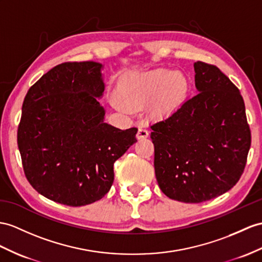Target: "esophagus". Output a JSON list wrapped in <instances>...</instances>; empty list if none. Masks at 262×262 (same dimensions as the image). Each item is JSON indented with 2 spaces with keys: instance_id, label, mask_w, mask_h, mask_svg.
<instances>
[{
  "instance_id": "obj_1",
  "label": "esophagus",
  "mask_w": 262,
  "mask_h": 262,
  "mask_svg": "<svg viewBox=\"0 0 262 262\" xmlns=\"http://www.w3.org/2000/svg\"><path fill=\"white\" fill-rule=\"evenodd\" d=\"M149 131L145 129L144 126H140L138 133H137V139H144V138H148L149 137Z\"/></svg>"
}]
</instances>
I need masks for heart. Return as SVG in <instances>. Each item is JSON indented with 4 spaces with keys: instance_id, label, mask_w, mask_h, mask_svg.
Wrapping results in <instances>:
<instances>
[{
    "instance_id": "1",
    "label": "heart",
    "mask_w": 262,
    "mask_h": 262,
    "mask_svg": "<svg viewBox=\"0 0 262 262\" xmlns=\"http://www.w3.org/2000/svg\"><path fill=\"white\" fill-rule=\"evenodd\" d=\"M188 93V81L181 72L158 69L145 73H132L121 81L112 105L123 113H132L149 105L155 119L167 117L180 107Z\"/></svg>"
}]
</instances>
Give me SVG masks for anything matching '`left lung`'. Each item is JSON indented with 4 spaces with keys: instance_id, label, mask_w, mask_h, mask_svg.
<instances>
[{
    "instance_id": "left-lung-1",
    "label": "left lung",
    "mask_w": 262,
    "mask_h": 262,
    "mask_svg": "<svg viewBox=\"0 0 262 262\" xmlns=\"http://www.w3.org/2000/svg\"><path fill=\"white\" fill-rule=\"evenodd\" d=\"M193 67L199 93L151 125L159 187L170 199L186 203L230 190L245 170L251 144L238 88L215 66L198 61Z\"/></svg>"
}]
</instances>
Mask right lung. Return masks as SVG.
<instances>
[{
  "mask_svg": "<svg viewBox=\"0 0 262 262\" xmlns=\"http://www.w3.org/2000/svg\"><path fill=\"white\" fill-rule=\"evenodd\" d=\"M102 69L93 61L62 63L23 102L17 145L24 173L37 192L61 205L102 199L113 183L114 162L137 142V127L104 122Z\"/></svg>",
  "mask_w": 262,
  "mask_h": 262,
  "instance_id": "add662e5",
  "label": "right lung"
}]
</instances>
